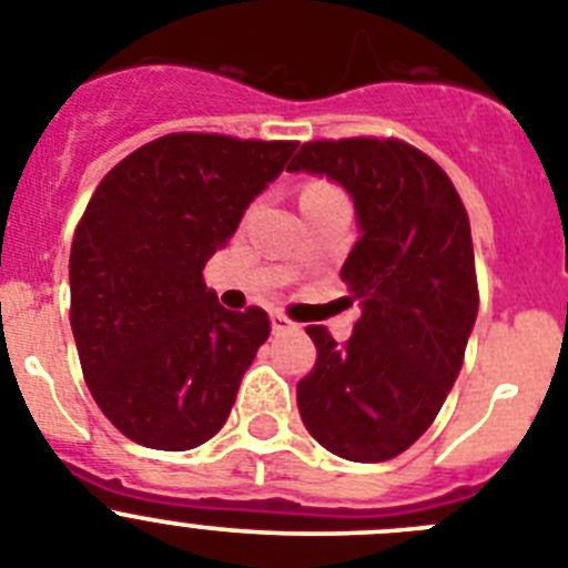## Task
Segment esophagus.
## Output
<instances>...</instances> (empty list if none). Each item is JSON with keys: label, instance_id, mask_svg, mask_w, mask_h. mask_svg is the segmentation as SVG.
<instances>
[{"label": "esophagus", "instance_id": "esophagus-1", "mask_svg": "<svg viewBox=\"0 0 568 568\" xmlns=\"http://www.w3.org/2000/svg\"><path fill=\"white\" fill-rule=\"evenodd\" d=\"M291 328H294V322H291L285 314H280V311H274V314H272V331H274V334H283V331H291Z\"/></svg>", "mask_w": 568, "mask_h": 568}]
</instances>
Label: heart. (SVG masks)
Listing matches in <instances>:
<instances>
[{
  "label": "heart",
  "mask_w": 568,
  "mask_h": 568,
  "mask_svg": "<svg viewBox=\"0 0 568 568\" xmlns=\"http://www.w3.org/2000/svg\"><path fill=\"white\" fill-rule=\"evenodd\" d=\"M328 192H334L328 183H308L303 192V197H320V195H328Z\"/></svg>",
  "instance_id": "1"
}]
</instances>
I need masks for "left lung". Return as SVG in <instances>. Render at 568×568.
Listing matches in <instances>:
<instances>
[{"instance_id": "obj_1", "label": "left lung", "mask_w": 568, "mask_h": 568, "mask_svg": "<svg viewBox=\"0 0 568 568\" xmlns=\"http://www.w3.org/2000/svg\"><path fill=\"white\" fill-rule=\"evenodd\" d=\"M288 172L339 183L359 232L342 280L362 314L345 345L311 325L316 365L296 407L334 456L387 462L430 427L462 371L478 316L467 212L447 172L393 138L303 144Z\"/></svg>"}]
</instances>
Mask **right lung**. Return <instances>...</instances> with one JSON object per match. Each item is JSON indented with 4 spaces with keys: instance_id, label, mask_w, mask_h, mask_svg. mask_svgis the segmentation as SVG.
<instances>
[{
    "instance_id": "right-lung-1",
    "label": "right lung",
    "mask_w": 568,
    "mask_h": 568,
    "mask_svg": "<svg viewBox=\"0 0 568 568\" xmlns=\"http://www.w3.org/2000/svg\"><path fill=\"white\" fill-rule=\"evenodd\" d=\"M294 150L175 132L126 155L87 203L70 325L95 405L132 442L181 453L226 424L272 322L263 308H223L203 265Z\"/></svg>"
}]
</instances>
